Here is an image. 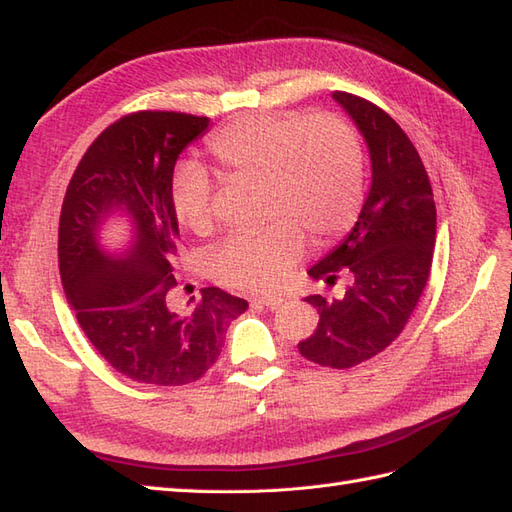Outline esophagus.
<instances>
[{"mask_svg":"<svg viewBox=\"0 0 512 512\" xmlns=\"http://www.w3.org/2000/svg\"><path fill=\"white\" fill-rule=\"evenodd\" d=\"M253 305L268 307V309H279L283 305V298L281 296H257V298H253Z\"/></svg>","mask_w":512,"mask_h":512,"instance_id":"1","label":"esophagus"}]
</instances>
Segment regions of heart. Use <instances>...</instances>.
Listing matches in <instances>:
<instances>
[{
    "mask_svg": "<svg viewBox=\"0 0 512 512\" xmlns=\"http://www.w3.org/2000/svg\"><path fill=\"white\" fill-rule=\"evenodd\" d=\"M225 181H259L257 233H235L212 255L220 283L266 292L285 281L303 255V233L324 244L355 222L363 201V153L339 116H246L209 140ZM173 209L183 227L205 235L214 227L212 183L194 170L177 177Z\"/></svg>",
    "mask_w": 512,
    "mask_h": 512,
    "instance_id": "heart-1",
    "label": "heart"
}]
</instances>
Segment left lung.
Returning <instances> with one entry per match:
<instances>
[{
    "label": "left lung",
    "instance_id": "obj_1",
    "mask_svg": "<svg viewBox=\"0 0 512 512\" xmlns=\"http://www.w3.org/2000/svg\"><path fill=\"white\" fill-rule=\"evenodd\" d=\"M333 99L368 142L372 186L344 242L309 270L326 285L339 272L352 283L344 298H305L320 322L298 350L324 368L346 370L383 352L409 322L430 277L437 209L422 157L402 127L368 99L342 90Z\"/></svg>",
    "mask_w": 512,
    "mask_h": 512
}]
</instances>
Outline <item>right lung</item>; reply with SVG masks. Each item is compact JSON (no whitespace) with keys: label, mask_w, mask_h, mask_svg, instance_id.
Here are the masks:
<instances>
[{"label":"right lung","mask_w":512,"mask_h":512,"mask_svg":"<svg viewBox=\"0 0 512 512\" xmlns=\"http://www.w3.org/2000/svg\"><path fill=\"white\" fill-rule=\"evenodd\" d=\"M207 116L140 110L112 123L77 164L62 201L58 264L64 294L88 342L131 381L177 387L199 381L225 346L244 298L203 287L188 313L168 307L177 287L179 225L173 173ZM114 211L135 225L121 256L103 252L98 229Z\"/></svg>","instance_id":"1"}]
</instances>
